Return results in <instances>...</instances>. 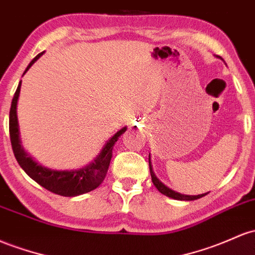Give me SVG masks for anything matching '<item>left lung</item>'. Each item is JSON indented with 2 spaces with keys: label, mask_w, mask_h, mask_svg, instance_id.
<instances>
[{
  "label": "left lung",
  "mask_w": 255,
  "mask_h": 255,
  "mask_svg": "<svg viewBox=\"0 0 255 255\" xmlns=\"http://www.w3.org/2000/svg\"><path fill=\"white\" fill-rule=\"evenodd\" d=\"M149 167H150L151 180H152L153 185L157 187V190L161 192V194L168 196V197H170V198H174V200H179V201H194V200H197V198L203 197V196H206L207 194H208V192H207V194L191 196V195H183V194H179V192H177V191H173V190L169 189L168 186H166L163 183H161V181L157 179V177L155 175V173H153V170H152V166H151L150 155H149Z\"/></svg>",
  "instance_id": "obj_1"
}]
</instances>
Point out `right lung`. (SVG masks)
<instances>
[{"label":"right lung","mask_w":255,"mask_h":255,"mask_svg":"<svg viewBox=\"0 0 255 255\" xmlns=\"http://www.w3.org/2000/svg\"><path fill=\"white\" fill-rule=\"evenodd\" d=\"M43 52L36 55L31 60V63L27 65L25 69L24 74L31 68V65L35 63ZM21 81L19 82L18 88L14 93L12 105H10L9 111V135L10 142H12V149L18 161L19 166L24 169V172L29 175L30 178L33 179L37 184L43 186L48 191L57 194L65 197H74V196L83 195L92 190L97 189L100 184L103 183L108 173L109 166H110L111 157H113V149L114 145L119 140L120 136L127 130V127H123L120 129L115 135L111 136L106 144L104 145L99 155L97 156L93 161L87 166L82 167L80 169L72 170H54L42 167L37 162L32 159L31 156L27 155L25 150L21 146L20 141V133H19V123L18 116H16V105H18L19 93H20Z\"/></svg>","instance_id":"obj_1"}]
</instances>
